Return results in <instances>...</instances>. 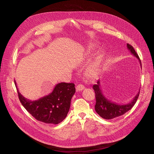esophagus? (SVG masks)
I'll return each instance as SVG.
<instances>
[{"label": "esophagus", "mask_w": 154, "mask_h": 154, "mask_svg": "<svg viewBox=\"0 0 154 154\" xmlns=\"http://www.w3.org/2000/svg\"><path fill=\"white\" fill-rule=\"evenodd\" d=\"M85 88V87L82 85V84H79L77 85V86L76 87V91L77 92H80V91H82V90H84Z\"/></svg>", "instance_id": "34e87169"}]
</instances>
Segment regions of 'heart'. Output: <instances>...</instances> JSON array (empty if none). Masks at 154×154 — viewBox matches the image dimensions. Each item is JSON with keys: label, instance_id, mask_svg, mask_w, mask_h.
I'll use <instances>...</instances> for the list:
<instances>
[{"label": "heart", "instance_id": "b5f03b06", "mask_svg": "<svg viewBox=\"0 0 154 154\" xmlns=\"http://www.w3.org/2000/svg\"><path fill=\"white\" fill-rule=\"evenodd\" d=\"M102 60V55L99 56L87 69V75L91 79H95L100 73V64Z\"/></svg>", "mask_w": 154, "mask_h": 154}]
</instances>
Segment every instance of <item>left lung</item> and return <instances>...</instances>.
<instances>
[{"label":"left lung","mask_w":154,"mask_h":154,"mask_svg":"<svg viewBox=\"0 0 154 154\" xmlns=\"http://www.w3.org/2000/svg\"><path fill=\"white\" fill-rule=\"evenodd\" d=\"M127 47L128 49L131 51V52L135 57L139 59L140 63V66L142 67L139 57L138 54L136 53L134 47L128 44H127ZM93 88L95 91L96 99L95 110L101 117L108 120L120 117L125 114L128 110H130L136 103L140 94L139 90V92L137 94V95L134 97L131 102L127 104H118L108 100L103 95L101 90V86L99 80H98L97 84L93 85Z\"/></svg>","instance_id":"1"}]
</instances>
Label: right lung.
I'll use <instances>...</instances> for the list:
<instances>
[{
	"instance_id": "right-lung-1",
	"label": "right lung",
	"mask_w": 154,
	"mask_h": 154,
	"mask_svg": "<svg viewBox=\"0 0 154 154\" xmlns=\"http://www.w3.org/2000/svg\"><path fill=\"white\" fill-rule=\"evenodd\" d=\"M17 87L19 100L25 109L36 120L50 124H58L66 119L71 99L75 92V84L61 82L57 84L48 95L31 101L24 97Z\"/></svg>"
}]
</instances>
